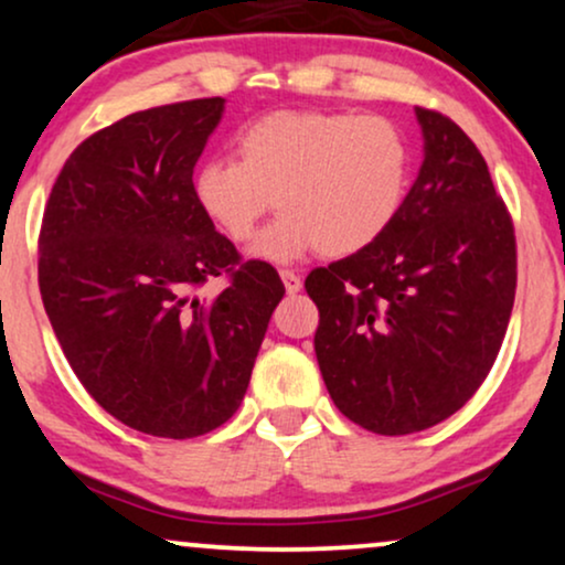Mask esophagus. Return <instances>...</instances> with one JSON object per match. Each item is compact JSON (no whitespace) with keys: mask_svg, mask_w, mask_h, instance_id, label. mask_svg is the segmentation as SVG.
Instances as JSON below:
<instances>
[{"mask_svg":"<svg viewBox=\"0 0 565 565\" xmlns=\"http://www.w3.org/2000/svg\"><path fill=\"white\" fill-rule=\"evenodd\" d=\"M281 281H284V289H287V295H297L299 289H302V276L295 274V270H281Z\"/></svg>","mask_w":565,"mask_h":565,"instance_id":"esophagus-1","label":"esophagus"}]
</instances>
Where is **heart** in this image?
Returning a JSON list of instances; mask_svg holds the SVG:
<instances>
[{
	"instance_id": "1",
	"label": "heart",
	"mask_w": 565,
	"mask_h": 565,
	"mask_svg": "<svg viewBox=\"0 0 565 565\" xmlns=\"http://www.w3.org/2000/svg\"><path fill=\"white\" fill-rule=\"evenodd\" d=\"M409 177V140L388 117L274 111L242 127L237 161L200 163L192 195L234 242L253 237L270 205L281 209L249 247L253 258L289 263L312 249L347 258L391 230Z\"/></svg>"
}]
</instances>
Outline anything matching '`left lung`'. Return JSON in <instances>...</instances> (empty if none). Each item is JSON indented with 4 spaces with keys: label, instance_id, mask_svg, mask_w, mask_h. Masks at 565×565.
I'll return each instance as SVG.
<instances>
[{
    "label": "left lung",
    "instance_id": "left-lung-1",
    "mask_svg": "<svg viewBox=\"0 0 565 565\" xmlns=\"http://www.w3.org/2000/svg\"><path fill=\"white\" fill-rule=\"evenodd\" d=\"M423 167L391 230L316 268V356L328 394L377 435L427 430L488 377L516 295V239L467 132L414 109Z\"/></svg>",
    "mask_w": 565,
    "mask_h": 565
}]
</instances>
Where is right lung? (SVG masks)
<instances>
[{
	"mask_svg": "<svg viewBox=\"0 0 565 565\" xmlns=\"http://www.w3.org/2000/svg\"><path fill=\"white\" fill-rule=\"evenodd\" d=\"M224 106H156L90 135L41 226V299L70 367L111 417L156 438L205 435L239 409L284 297L274 266H237L192 195ZM221 273L231 287L200 300L194 289Z\"/></svg>",
	"mask_w": 565,
	"mask_h": 565,
	"instance_id": "right-lung-1",
	"label": "right lung"
}]
</instances>
